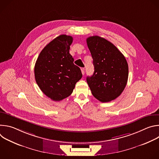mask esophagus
Here are the masks:
<instances>
[{
    "mask_svg": "<svg viewBox=\"0 0 159 159\" xmlns=\"http://www.w3.org/2000/svg\"><path fill=\"white\" fill-rule=\"evenodd\" d=\"M81 72H82V74L83 75L85 74V69H84V68H81Z\"/></svg>",
    "mask_w": 159,
    "mask_h": 159,
    "instance_id": "34e87169",
    "label": "esophagus"
}]
</instances>
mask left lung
<instances>
[{
	"label": "left lung",
	"mask_w": 159,
	"mask_h": 159,
	"mask_svg": "<svg viewBox=\"0 0 159 159\" xmlns=\"http://www.w3.org/2000/svg\"><path fill=\"white\" fill-rule=\"evenodd\" d=\"M94 72L87 77L93 95L102 102L115 99L124 90L128 78V65L121 52L110 41L98 36L87 38Z\"/></svg>",
	"instance_id": "1"
}]
</instances>
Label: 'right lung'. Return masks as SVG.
I'll list each match as a JSON object with an SVG mask.
<instances>
[{
	"label": "right lung",
	"mask_w": 159,
	"mask_h": 159,
	"mask_svg": "<svg viewBox=\"0 0 159 159\" xmlns=\"http://www.w3.org/2000/svg\"><path fill=\"white\" fill-rule=\"evenodd\" d=\"M73 41L61 34L50 42L40 52L34 66L36 82L41 91L55 101L69 97L82 78L80 68L74 64L69 53Z\"/></svg>",
	"instance_id": "right-lung-1"
}]
</instances>
